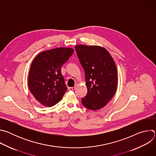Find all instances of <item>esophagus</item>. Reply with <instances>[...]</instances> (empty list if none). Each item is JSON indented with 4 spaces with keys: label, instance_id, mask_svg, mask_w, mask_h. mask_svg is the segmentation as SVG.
I'll return each mask as SVG.
<instances>
[{
    "label": "esophagus",
    "instance_id": "1",
    "mask_svg": "<svg viewBox=\"0 0 156 156\" xmlns=\"http://www.w3.org/2000/svg\"><path fill=\"white\" fill-rule=\"evenodd\" d=\"M75 88H76L75 87H70L68 88V90L69 91H74L75 90Z\"/></svg>",
    "mask_w": 156,
    "mask_h": 156
}]
</instances>
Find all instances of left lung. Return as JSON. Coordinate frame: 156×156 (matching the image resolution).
<instances>
[{
	"label": "left lung",
	"mask_w": 156,
	"mask_h": 156,
	"mask_svg": "<svg viewBox=\"0 0 156 156\" xmlns=\"http://www.w3.org/2000/svg\"><path fill=\"white\" fill-rule=\"evenodd\" d=\"M85 73L86 96L81 99L87 108L97 110L104 107L114 96L117 87V70L109 52L98 46H75Z\"/></svg>",
	"instance_id": "left-lung-1"
}]
</instances>
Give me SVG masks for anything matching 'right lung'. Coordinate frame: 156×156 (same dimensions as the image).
<instances>
[{"label":"right lung","instance_id":"right-lung-1","mask_svg":"<svg viewBox=\"0 0 156 156\" xmlns=\"http://www.w3.org/2000/svg\"><path fill=\"white\" fill-rule=\"evenodd\" d=\"M72 48H58L39 53L33 60L28 76V86L42 105L52 107L66 91L62 66L72 56Z\"/></svg>","mask_w":156,"mask_h":156}]
</instances>
